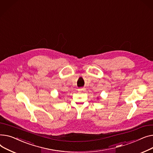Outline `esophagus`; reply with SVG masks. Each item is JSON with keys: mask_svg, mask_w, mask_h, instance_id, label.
Listing matches in <instances>:
<instances>
[{"mask_svg": "<svg viewBox=\"0 0 153 153\" xmlns=\"http://www.w3.org/2000/svg\"><path fill=\"white\" fill-rule=\"evenodd\" d=\"M85 89V88H80V89H78V90L82 91H84Z\"/></svg>", "mask_w": 153, "mask_h": 153, "instance_id": "esophagus-1", "label": "esophagus"}]
</instances>
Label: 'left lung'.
<instances>
[{"label": "left lung", "instance_id": "left-lung-1", "mask_svg": "<svg viewBox=\"0 0 153 153\" xmlns=\"http://www.w3.org/2000/svg\"><path fill=\"white\" fill-rule=\"evenodd\" d=\"M97 99H98V97H97Z\"/></svg>", "mask_w": 153, "mask_h": 153}]
</instances>
